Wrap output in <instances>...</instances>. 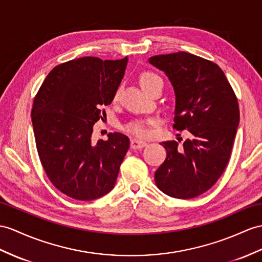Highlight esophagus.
I'll use <instances>...</instances> for the list:
<instances>
[{
    "label": "esophagus",
    "instance_id": "esophagus-1",
    "mask_svg": "<svg viewBox=\"0 0 262 262\" xmlns=\"http://www.w3.org/2000/svg\"><path fill=\"white\" fill-rule=\"evenodd\" d=\"M146 144H148V143L142 141V140H139V139H132L131 140V148L132 149H142V148H144Z\"/></svg>",
    "mask_w": 262,
    "mask_h": 262
}]
</instances>
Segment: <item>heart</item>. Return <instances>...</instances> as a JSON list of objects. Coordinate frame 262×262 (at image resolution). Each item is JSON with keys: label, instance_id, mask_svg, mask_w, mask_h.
Wrapping results in <instances>:
<instances>
[{"label": "heart", "instance_id": "heart-1", "mask_svg": "<svg viewBox=\"0 0 262 262\" xmlns=\"http://www.w3.org/2000/svg\"><path fill=\"white\" fill-rule=\"evenodd\" d=\"M158 80H161L160 76H158L155 73L151 72H144L140 75V84H141L143 90L146 92L149 90V88ZM120 94V89L114 93L113 100L117 101ZM155 123V121L151 119H135L131 120L129 122H126L123 125V130L131 133V135H135L140 138H145L150 135V127Z\"/></svg>", "mask_w": 262, "mask_h": 262}]
</instances>
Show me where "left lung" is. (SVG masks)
<instances>
[{"mask_svg": "<svg viewBox=\"0 0 262 262\" xmlns=\"http://www.w3.org/2000/svg\"><path fill=\"white\" fill-rule=\"evenodd\" d=\"M149 62L173 85V129L190 133L182 145L161 143L167 159L156 171V184L172 198L191 199L211 188L227 167L239 125L238 100L212 61L177 52L151 56Z\"/></svg>", "mask_w": 262, "mask_h": 262, "instance_id": "8db88e82", "label": "left lung"}]
</instances>
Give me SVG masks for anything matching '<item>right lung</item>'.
Segmentation results:
<instances>
[{"label": "right lung", "instance_id": "right-lung-1", "mask_svg": "<svg viewBox=\"0 0 262 262\" xmlns=\"http://www.w3.org/2000/svg\"><path fill=\"white\" fill-rule=\"evenodd\" d=\"M127 57L101 60L84 56L52 69L37 91L32 124L42 167L53 186L72 199L91 201L113 189L130 140L109 133L92 142L122 80Z\"/></svg>", "mask_w": 262, "mask_h": 262}]
</instances>
